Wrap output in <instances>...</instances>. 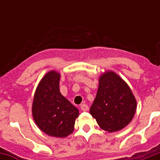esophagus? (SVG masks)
Masks as SVG:
<instances>
[{"instance_id":"esophagus-1","label":"esophagus","mask_w":160,"mask_h":160,"mask_svg":"<svg viewBox=\"0 0 160 160\" xmlns=\"http://www.w3.org/2000/svg\"><path fill=\"white\" fill-rule=\"evenodd\" d=\"M80 109H81V111H88V106H87V104H83L80 105Z\"/></svg>"}]
</instances>
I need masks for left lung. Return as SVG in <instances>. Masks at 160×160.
I'll list each match as a JSON object with an SVG mask.
<instances>
[{
    "label": "left lung",
    "instance_id": "obj_1",
    "mask_svg": "<svg viewBox=\"0 0 160 160\" xmlns=\"http://www.w3.org/2000/svg\"><path fill=\"white\" fill-rule=\"evenodd\" d=\"M135 111L136 100L128 84L113 71L103 73L90 108L99 127L108 132L121 130L130 122Z\"/></svg>",
    "mask_w": 160,
    "mask_h": 160
}]
</instances>
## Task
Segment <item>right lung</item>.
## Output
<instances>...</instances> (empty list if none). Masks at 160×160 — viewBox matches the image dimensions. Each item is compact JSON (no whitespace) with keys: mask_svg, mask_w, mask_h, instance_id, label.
Returning a JSON list of instances; mask_svg holds the SVG:
<instances>
[{"mask_svg":"<svg viewBox=\"0 0 160 160\" xmlns=\"http://www.w3.org/2000/svg\"><path fill=\"white\" fill-rule=\"evenodd\" d=\"M60 73L51 70L37 87L32 103V117L38 127L53 137L72 134L79 110L63 97L59 89Z\"/></svg>","mask_w":160,"mask_h":160,"instance_id":"1","label":"right lung"}]
</instances>
